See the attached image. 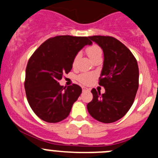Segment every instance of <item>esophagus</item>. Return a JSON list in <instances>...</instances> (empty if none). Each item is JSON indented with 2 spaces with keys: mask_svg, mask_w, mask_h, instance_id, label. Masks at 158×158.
<instances>
[{
  "mask_svg": "<svg viewBox=\"0 0 158 158\" xmlns=\"http://www.w3.org/2000/svg\"><path fill=\"white\" fill-rule=\"evenodd\" d=\"M82 91H83V93H85V92H89L90 91V89L85 87H82Z\"/></svg>",
  "mask_w": 158,
  "mask_h": 158,
  "instance_id": "obj_1",
  "label": "esophagus"
}]
</instances>
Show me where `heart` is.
Listing matches in <instances>:
<instances>
[{"mask_svg":"<svg viewBox=\"0 0 158 158\" xmlns=\"http://www.w3.org/2000/svg\"><path fill=\"white\" fill-rule=\"evenodd\" d=\"M86 53H87L89 58L93 60V58H96V57L101 56L102 50L99 46L93 44V45L89 46V47H87V49H86ZM78 58H79V55L77 54L73 58V66L76 65ZM95 77H96L95 73H81L79 76H77V80L81 83L83 84V85H89V84H91L93 81Z\"/></svg>","mask_w":158,"mask_h":158,"instance_id":"1","label":"heart"}]
</instances>
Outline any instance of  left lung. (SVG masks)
<instances>
[{
	"label": "left lung",
	"mask_w": 158,
	"mask_h": 158,
	"mask_svg": "<svg viewBox=\"0 0 158 158\" xmlns=\"http://www.w3.org/2000/svg\"><path fill=\"white\" fill-rule=\"evenodd\" d=\"M104 52L99 85L105 93L92 89L93 99L87 104L93 118L104 123L120 119L132 106L139 89L138 62L126 46L111 36H89Z\"/></svg>",
	"instance_id": "left-lung-1"
}]
</instances>
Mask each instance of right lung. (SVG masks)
Masks as SVG:
<instances>
[{
	"instance_id": "obj_1",
	"label": "right lung",
	"mask_w": 158,
	"mask_h": 158,
	"mask_svg": "<svg viewBox=\"0 0 158 158\" xmlns=\"http://www.w3.org/2000/svg\"><path fill=\"white\" fill-rule=\"evenodd\" d=\"M92 43L89 37L58 35L44 42L31 55L25 73V92L32 111L42 120L58 123L69 115L82 89L75 84L65 89L58 81L71 70L77 53Z\"/></svg>"
}]
</instances>
